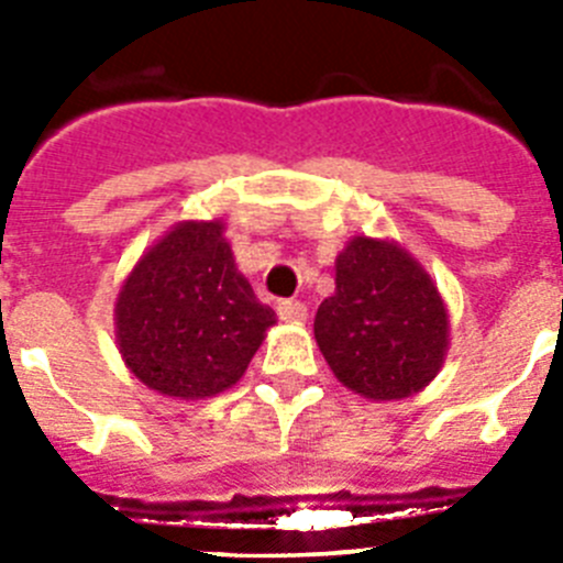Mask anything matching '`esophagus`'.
I'll return each instance as SVG.
<instances>
[{
  "label": "esophagus",
  "instance_id": "esophagus-1",
  "mask_svg": "<svg viewBox=\"0 0 563 563\" xmlns=\"http://www.w3.org/2000/svg\"><path fill=\"white\" fill-rule=\"evenodd\" d=\"M278 318L290 321V324H305L307 321V305L301 301H278Z\"/></svg>",
  "mask_w": 563,
  "mask_h": 563
}]
</instances>
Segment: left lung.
Segmentation results:
<instances>
[{
    "label": "left lung",
    "mask_w": 563,
    "mask_h": 563,
    "mask_svg": "<svg viewBox=\"0 0 563 563\" xmlns=\"http://www.w3.org/2000/svg\"><path fill=\"white\" fill-rule=\"evenodd\" d=\"M316 341L346 389L375 402L402 400L440 375L449 307L395 239L355 236L335 258V292L318 307Z\"/></svg>",
    "instance_id": "8db88e82"
}]
</instances>
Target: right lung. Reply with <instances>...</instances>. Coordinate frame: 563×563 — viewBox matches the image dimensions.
Wrapping results in <instances>:
<instances>
[{
  "label": "right lung",
  "instance_id": "add662e5",
  "mask_svg": "<svg viewBox=\"0 0 563 563\" xmlns=\"http://www.w3.org/2000/svg\"><path fill=\"white\" fill-rule=\"evenodd\" d=\"M276 324L236 267L222 220H186L143 251L114 298L126 369L174 400L231 389Z\"/></svg>",
  "mask_w": 563,
  "mask_h": 563
}]
</instances>
